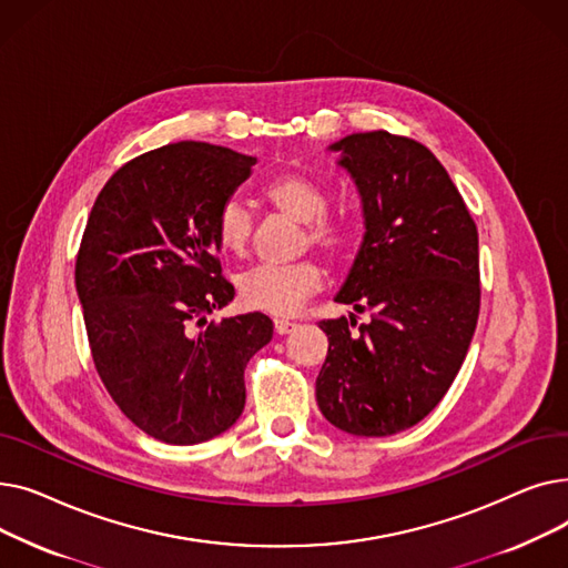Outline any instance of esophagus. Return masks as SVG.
Returning a JSON list of instances; mask_svg holds the SVG:
<instances>
[{
  "mask_svg": "<svg viewBox=\"0 0 568 568\" xmlns=\"http://www.w3.org/2000/svg\"><path fill=\"white\" fill-rule=\"evenodd\" d=\"M274 329H276V334H278V336H283V334H290L292 329H296V324H294L292 320L276 317V320H274Z\"/></svg>",
  "mask_w": 568,
  "mask_h": 568,
  "instance_id": "34e87169",
  "label": "esophagus"
}]
</instances>
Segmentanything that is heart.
<instances>
[{"label": "heart", "mask_w": 568, "mask_h": 568, "mask_svg": "<svg viewBox=\"0 0 568 568\" xmlns=\"http://www.w3.org/2000/svg\"><path fill=\"white\" fill-rule=\"evenodd\" d=\"M276 212L304 223L302 246H313L329 260H343L354 244V225L329 214L332 195L313 176L285 172L262 189ZM214 234L223 253L246 255L253 236V214L242 200H227L216 214ZM324 283V268L306 257L292 264H257L236 281L239 300L251 311L287 315L300 308Z\"/></svg>", "instance_id": "b5f03b06"}]
</instances>
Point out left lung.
<instances>
[{"label":"left lung","mask_w":568,"mask_h":568,"mask_svg":"<svg viewBox=\"0 0 568 568\" xmlns=\"http://www.w3.org/2000/svg\"><path fill=\"white\" fill-rule=\"evenodd\" d=\"M362 193L366 236L338 304L322 320L329 352L315 382L326 422L384 437L428 416L449 392L481 306L479 232L428 146L386 131L332 144Z\"/></svg>","instance_id":"8db88e82"}]
</instances>
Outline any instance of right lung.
<instances>
[{
    "instance_id": "1",
    "label": "right lung",
    "mask_w": 568,
    "mask_h": 568,
    "mask_svg": "<svg viewBox=\"0 0 568 568\" xmlns=\"http://www.w3.org/2000/svg\"><path fill=\"white\" fill-rule=\"evenodd\" d=\"M253 165L227 146L165 144L119 168L87 219L75 287L97 373L165 444L225 433L246 405V364L274 336L262 313L206 320L234 300L214 221Z\"/></svg>"
}]
</instances>
